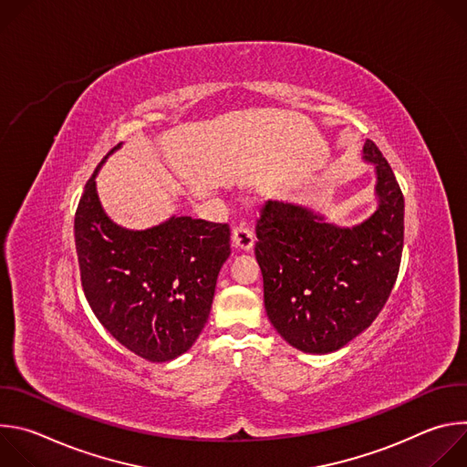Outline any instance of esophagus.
Returning a JSON list of instances; mask_svg holds the SVG:
<instances>
[{
	"label": "esophagus",
	"instance_id": "1",
	"mask_svg": "<svg viewBox=\"0 0 467 467\" xmlns=\"http://www.w3.org/2000/svg\"><path fill=\"white\" fill-rule=\"evenodd\" d=\"M233 242H234V245L238 249L249 251L253 247V244H254V234H253V231L247 225L240 223V225H236L233 229Z\"/></svg>",
	"mask_w": 467,
	"mask_h": 467
}]
</instances>
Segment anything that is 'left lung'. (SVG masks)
Returning a JSON list of instances; mask_svg holds the SVG:
<instances>
[{
    "label": "left lung",
    "mask_w": 467,
    "mask_h": 467,
    "mask_svg": "<svg viewBox=\"0 0 467 467\" xmlns=\"http://www.w3.org/2000/svg\"><path fill=\"white\" fill-rule=\"evenodd\" d=\"M364 155L377 166L379 209L342 229L303 207L265 202L256 220L254 254L272 325L296 349L332 353L366 330L397 281L405 240V197L375 142Z\"/></svg>",
    "instance_id": "obj_1"
}]
</instances>
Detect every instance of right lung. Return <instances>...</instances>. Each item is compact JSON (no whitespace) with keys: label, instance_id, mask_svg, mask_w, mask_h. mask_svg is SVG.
<instances>
[{"label":"right lung","instance_id":"obj_1","mask_svg":"<svg viewBox=\"0 0 467 467\" xmlns=\"http://www.w3.org/2000/svg\"><path fill=\"white\" fill-rule=\"evenodd\" d=\"M96 166L76 211L81 286L110 335L135 355L168 362L188 351L209 319L216 279L231 254L229 223L190 216L125 231L103 213Z\"/></svg>","mask_w":467,"mask_h":467}]
</instances>
